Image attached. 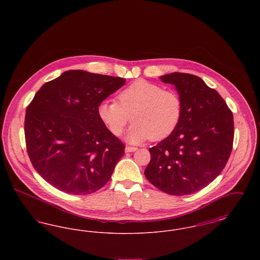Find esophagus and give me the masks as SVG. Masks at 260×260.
Listing matches in <instances>:
<instances>
[{"label":"esophagus","mask_w":260,"mask_h":260,"mask_svg":"<svg viewBox=\"0 0 260 260\" xmlns=\"http://www.w3.org/2000/svg\"><path fill=\"white\" fill-rule=\"evenodd\" d=\"M136 150H137L136 147H131V146H126L125 149H124V151H125L126 153H129V152H135V151H136Z\"/></svg>","instance_id":"1"}]
</instances>
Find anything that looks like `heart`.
<instances>
[{"label": "heart", "mask_w": 260, "mask_h": 260, "mask_svg": "<svg viewBox=\"0 0 260 260\" xmlns=\"http://www.w3.org/2000/svg\"><path fill=\"white\" fill-rule=\"evenodd\" d=\"M118 101L103 100L98 113L115 136L123 133L132 118L135 124L125 136L129 143L166 138L176 128L182 115V101L175 91L145 80H137L124 88Z\"/></svg>", "instance_id": "heart-1"}]
</instances>
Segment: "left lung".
Returning <instances> with one entry per match:
<instances>
[{
  "instance_id": "1",
  "label": "left lung",
  "mask_w": 260,
  "mask_h": 260,
  "mask_svg": "<svg viewBox=\"0 0 260 260\" xmlns=\"http://www.w3.org/2000/svg\"><path fill=\"white\" fill-rule=\"evenodd\" d=\"M160 80L175 87L182 115L173 133L149 148L144 174L167 194L189 195L222 172L233 146V114L219 93L195 75L173 72Z\"/></svg>"
}]
</instances>
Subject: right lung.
Segmentation results:
<instances>
[{"instance_id":"obj_1","label":"right lung","mask_w":260,"mask_h":260,"mask_svg":"<svg viewBox=\"0 0 260 260\" xmlns=\"http://www.w3.org/2000/svg\"><path fill=\"white\" fill-rule=\"evenodd\" d=\"M125 79L69 70L43 85L25 115V140L34 169L50 185L73 195L105 185L124 145L100 120L99 104Z\"/></svg>"}]
</instances>
